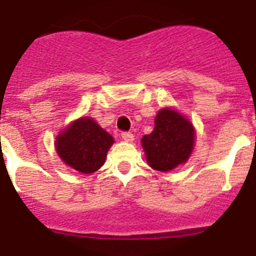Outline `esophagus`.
I'll list each match as a JSON object with an SVG mask.
<instances>
[{"mask_svg": "<svg viewBox=\"0 0 256 256\" xmlns=\"http://www.w3.org/2000/svg\"><path fill=\"white\" fill-rule=\"evenodd\" d=\"M122 138H123L126 142H133L134 141V136H133L130 132H123L122 133Z\"/></svg>", "mask_w": 256, "mask_h": 256, "instance_id": "34e87169", "label": "esophagus"}]
</instances>
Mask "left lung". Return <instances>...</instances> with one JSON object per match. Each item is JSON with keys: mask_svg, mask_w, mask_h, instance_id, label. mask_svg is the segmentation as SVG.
Segmentation results:
<instances>
[{"mask_svg": "<svg viewBox=\"0 0 256 256\" xmlns=\"http://www.w3.org/2000/svg\"><path fill=\"white\" fill-rule=\"evenodd\" d=\"M196 130L184 115L173 108H162L155 116L150 134L142 137L141 144L151 168L169 172L186 164L195 146Z\"/></svg>", "mask_w": 256, "mask_h": 256, "instance_id": "8db88e82", "label": "left lung"}]
</instances>
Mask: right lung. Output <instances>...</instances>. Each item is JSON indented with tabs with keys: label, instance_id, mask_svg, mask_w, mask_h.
I'll return each instance as SVG.
<instances>
[{
	"label": "right lung",
	"instance_id": "add662e5",
	"mask_svg": "<svg viewBox=\"0 0 256 256\" xmlns=\"http://www.w3.org/2000/svg\"><path fill=\"white\" fill-rule=\"evenodd\" d=\"M114 138L91 116L76 119L56 136L58 158L70 168L91 174L101 168Z\"/></svg>",
	"mask_w": 256,
	"mask_h": 256
}]
</instances>
